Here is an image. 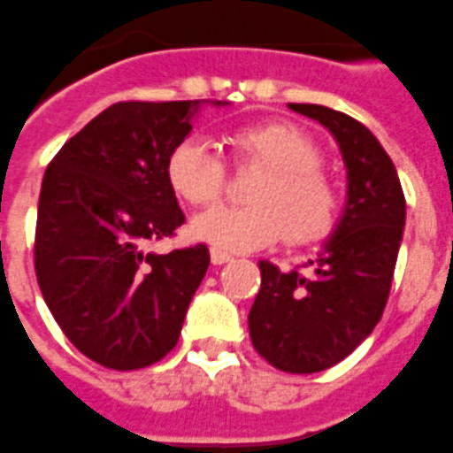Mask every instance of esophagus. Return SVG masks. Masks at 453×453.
Listing matches in <instances>:
<instances>
[{
	"label": "esophagus",
	"instance_id": "obj_1",
	"mask_svg": "<svg viewBox=\"0 0 453 453\" xmlns=\"http://www.w3.org/2000/svg\"><path fill=\"white\" fill-rule=\"evenodd\" d=\"M210 256H212L214 265H224V263H229V260L234 258V256H229L226 250H219V249L210 250Z\"/></svg>",
	"mask_w": 453,
	"mask_h": 453
}]
</instances>
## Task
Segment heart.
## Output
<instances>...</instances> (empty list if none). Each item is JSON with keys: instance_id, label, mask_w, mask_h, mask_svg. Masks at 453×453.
<instances>
[{"instance_id": "1", "label": "heart", "mask_w": 453, "mask_h": 453, "mask_svg": "<svg viewBox=\"0 0 453 453\" xmlns=\"http://www.w3.org/2000/svg\"><path fill=\"white\" fill-rule=\"evenodd\" d=\"M236 164H258L263 173L246 207H214L195 217L190 229L219 250H258L287 234L296 243L321 239L335 222L338 193L319 166L321 154L302 130L287 122L241 127L229 137ZM166 178L190 204H212L226 186V164L204 137H188L171 151Z\"/></svg>"}]
</instances>
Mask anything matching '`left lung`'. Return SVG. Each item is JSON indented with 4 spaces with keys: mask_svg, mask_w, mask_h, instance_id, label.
Instances as JSON below:
<instances>
[{
    "mask_svg": "<svg viewBox=\"0 0 453 453\" xmlns=\"http://www.w3.org/2000/svg\"><path fill=\"white\" fill-rule=\"evenodd\" d=\"M321 122L348 168V200L309 270L260 260V292L249 313L253 348L289 374L338 365L384 313L405 226V197L391 157L362 122L333 108L289 104Z\"/></svg>",
    "mask_w": 453,
    "mask_h": 453,
    "instance_id": "left-lung-1",
    "label": "left lung"
}]
</instances>
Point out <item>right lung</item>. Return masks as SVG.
Segmentation results:
<instances>
[{
    "label": "right lung",
    "instance_id": "add662e5",
    "mask_svg": "<svg viewBox=\"0 0 453 453\" xmlns=\"http://www.w3.org/2000/svg\"><path fill=\"white\" fill-rule=\"evenodd\" d=\"M203 105H111L65 142L42 176L35 226L42 299L69 342L108 369H142L176 348L210 265L204 243L166 256L147 250L186 222L166 161Z\"/></svg>",
    "mask_w": 453,
    "mask_h": 453
}]
</instances>
